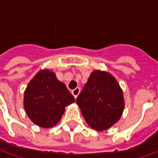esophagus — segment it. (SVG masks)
Masks as SVG:
<instances>
[{
    "label": "esophagus",
    "instance_id": "esophagus-1",
    "mask_svg": "<svg viewBox=\"0 0 158 158\" xmlns=\"http://www.w3.org/2000/svg\"><path fill=\"white\" fill-rule=\"evenodd\" d=\"M79 93H80V88H79V87H77V88H75V89H73L72 90L73 96H74L75 98H77V97H78Z\"/></svg>",
    "mask_w": 158,
    "mask_h": 158
}]
</instances>
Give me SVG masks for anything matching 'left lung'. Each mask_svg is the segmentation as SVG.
Wrapping results in <instances>:
<instances>
[{
	"instance_id": "left-lung-1",
	"label": "left lung",
	"mask_w": 158,
	"mask_h": 158,
	"mask_svg": "<svg viewBox=\"0 0 158 158\" xmlns=\"http://www.w3.org/2000/svg\"><path fill=\"white\" fill-rule=\"evenodd\" d=\"M87 124L96 131L110 129L124 109L123 89L110 73L95 70L76 99Z\"/></svg>"
}]
</instances>
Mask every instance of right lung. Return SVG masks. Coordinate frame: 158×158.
I'll list each match as a JSON object with an SVG mask.
<instances>
[{"label":"right lung","instance_id":"add662e5","mask_svg":"<svg viewBox=\"0 0 158 158\" xmlns=\"http://www.w3.org/2000/svg\"><path fill=\"white\" fill-rule=\"evenodd\" d=\"M75 102L66 85L48 69L36 73L23 94V107L29 119L42 128H52L61 120L65 107Z\"/></svg>","mask_w":158,"mask_h":158}]
</instances>
